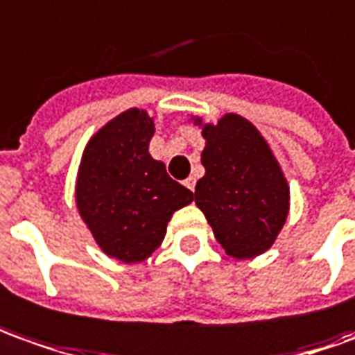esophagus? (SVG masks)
<instances>
[{
  "instance_id": "esophagus-1",
  "label": "esophagus",
  "mask_w": 355,
  "mask_h": 355,
  "mask_svg": "<svg viewBox=\"0 0 355 355\" xmlns=\"http://www.w3.org/2000/svg\"><path fill=\"white\" fill-rule=\"evenodd\" d=\"M185 187L189 189V191H195V180L189 178V180H185Z\"/></svg>"
}]
</instances>
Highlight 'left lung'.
I'll use <instances>...</instances> for the list:
<instances>
[{"instance_id":"obj_1","label":"left lung","mask_w":355,"mask_h":355,"mask_svg":"<svg viewBox=\"0 0 355 355\" xmlns=\"http://www.w3.org/2000/svg\"><path fill=\"white\" fill-rule=\"evenodd\" d=\"M205 175L195 185V202L214 238L234 259H253L272 248L290 212V185L265 137L249 119L224 114L202 123Z\"/></svg>"}]
</instances>
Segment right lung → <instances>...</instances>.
I'll list each match as a JSON object with an SVG mask.
<instances>
[{
    "label": "right lung",
    "instance_id": "add662e5",
    "mask_svg": "<svg viewBox=\"0 0 355 355\" xmlns=\"http://www.w3.org/2000/svg\"><path fill=\"white\" fill-rule=\"evenodd\" d=\"M154 119L131 107L110 119L85 146L75 202L83 222L107 257L141 263L160 248L172 214L193 193L148 153Z\"/></svg>",
    "mask_w": 355,
    "mask_h": 355
}]
</instances>
